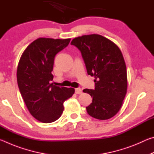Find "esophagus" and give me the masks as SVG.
Here are the masks:
<instances>
[{"instance_id": "obj_1", "label": "esophagus", "mask_w": 154, "mask_h": 154, "mask_svg": "<svg viewBox=\"0 0 154 154\" xmlns=\"http://www.w3.org/2000/svg\"><path fill=\"white\" fill-rule=\"evenodd\" d=\"M75 93H76L77 94H81L82 93V90L79 88H76V89H75Z\"/></svg>"}]
</instances>
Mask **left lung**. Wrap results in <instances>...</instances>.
I'll return each instance as SVG.
<instances>
[{"label": "left lung", "mask_w": 154, "mask_h": 154, "mask_svg": "<svg viewBox=\"0 0 154 154\" xmlns=\"http://www.w3.org/2000/svg\"><path fill=\"white\" fill-rule=\"evenodd\" d=\"M79 49L88 74L94 77L95 89H84L92 97L88 113L101 120L111 118L121 109L127 92L126 66L118 46L100 35H83L71 43Z\"/></svg>", "instance_id": "left-lung-1"}]
</instances>
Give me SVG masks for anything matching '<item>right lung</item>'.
<instances>
[{
  "mask_svg": "<svg viewBox=\"0 0 154 154\" xmlns=\"http://www.w3.org/2000/svg\"><path fill=\"white\" fill-rule=\"evenodd\" d=\"M70 41L38 38L26 48L18 63L17 80L21 95L30 114L43 123L57 120L64 111V102L75 93L74 88L50 83L55 56Z\"/></svg>",
  "mask_w": 154,
  "mask_h": 154,
  "instance_id": "1",
  "label": "right lung"
}]
</instances>
